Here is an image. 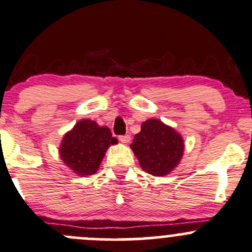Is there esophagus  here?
Masks as SVG:
<instances>
[{
    "label": "esophagus",
    "mask_w": 252,
    "mask_h": 252,
    "mask_svg": "<svg viewBox=\"0 0 252 252\" xmlns=\"http://www.w3.org/2000/svg\"><path fill=\"white\" fill-rule=\"evenodd\" d=\"M118 140H120L122 143H129V141H130V135H123V136L118 137Z\"/></svg>",
    "instance_id": "esophagus-1"
}]
</instances>
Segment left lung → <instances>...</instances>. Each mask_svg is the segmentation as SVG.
Returning <instances> with one entry per match:
<instances>
[{"label":"left lung","mask_w":252,"mask_h":252,"mask_svg":"<svg viewBox=\"0 0 252 252\" xmlns=\"http://www.w3.org/2000/svg\"><path fill=\"white\" fill-rule=\"evenodd\" d=\"M130 148L143 171L152 176H166L183 158L184 140L172 126L151 118L141 124Z\"/></svg>","instance_id":"8db88e82"}]
</instances>
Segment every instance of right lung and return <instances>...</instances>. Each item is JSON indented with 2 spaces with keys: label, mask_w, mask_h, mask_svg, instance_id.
Returning a JSON list of instances; mask_svg holds the SVG:
<instances>
[{
  "label": "right lung",
  "mask_w": 252,
  "mask_h": 252,
  "mask_svg": "<svg viewBox=\"0 0 252 252\" xmlns=\"http://www.w3.org/2000/svg\"><path fill=\"white\" fill-rule=\"evenodd\" d=\"M117 142L107 126H100L94 121L81 120L63 136L60 157L75 175L91 176L98 171L107 148Z\"/></svg>",
  "instance_id": "obj_1"
}]
</instances>
